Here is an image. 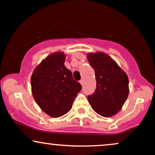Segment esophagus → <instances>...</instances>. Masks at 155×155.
<instances>
[{
    "mask_svg": "<svg viewBox=\"0 0 155 155\" xmlns=\"http://www.w3.org/2000/svg\"><path fill=\"white\" fill-rule=\"evenodd\" d=\"M80 83H81V84L82 85V86H83V79H81V81H80Z\"/></svg>",
    "mask_w": 155,
    "mask_h": 155,
    "instance_id": "34e87169",
    "label": "esophagus"
}]
</instances>
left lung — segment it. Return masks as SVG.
<instances>
[{
	"instance_id": "obj_1",
	"label": "left lung",
	"mask_w": 155,
	"mask_h": 155,
	"mask_svg": "<svg viewBox=\"0 0 155 155\" xmlns=\"http://www.w3.org/2000/svg\"><path fill=\"white\" fill-rule=\"evenodd\" d=\"M88 61L95 72L97 87L88 99L95 112L104 117L115 115L129 94V80L118 64L103 53H89Z\"/></svg>"
}]
</instances>
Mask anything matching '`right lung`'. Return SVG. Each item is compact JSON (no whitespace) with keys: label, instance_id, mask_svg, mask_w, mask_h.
<instances>
[{"label":"right lung","instance_id":"1","mask_svg":"<svg viewBox=\"0 0 155 155\" xmlns=\"http://www.w3.org/2000/svg\"><path fill=\"white\" fill-rule=\"evenodd\" d=\"M65 55L54 53L34 69L31 84L33 97L47 114L58 118L72 108L74 98L82 88L64 66Z\"/></svg>","mask_w":155,"mask_h":155}]
</instances>
